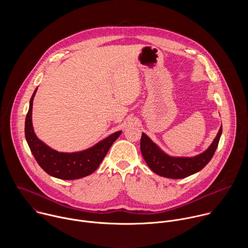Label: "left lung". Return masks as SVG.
I'll return each instance as SVG.
<instances>
[{"instance_id":"8db88e82","label":"left lung","mask_w":248,"mask_h":248,"mask_svg":"<svg viewBox=\"0 0 248 248\" xmlns=\"http://www.w3.org/2000/svg\"><path fill=\"white\" fill-rule=\"evenodd\" d=\"M222 134V125L210 147L195 157H170L164 153L153 141L142 133L140 150L148 167L157 174L169 179H184L202 170L213 157Z\"/></svg>"}]
</instances>
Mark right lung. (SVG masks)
Wrapping results in <instances>:
<instances>
[{
    "label": "right lung",
    "instance_id": "right-lung-1",
    "mask_svg": "<svg viewBox=\"0 0 248 248\" xmlns=\"http://www.w3.org/2000/svg\"><path fill=\"white\" fill-rule=\"evenodd\" d=\"M35 89L29 104V110L25 119V138L35 160L50 175L61 180H78L89 175L97 170L110 147L121 135L117 131L93 147L76 153L58 152L46 144L35 135L32 126V106L33 98L36 93Z\"/></svg>",
    "mask_w": 248,
    "mask_h": 248
}]
</instances>
